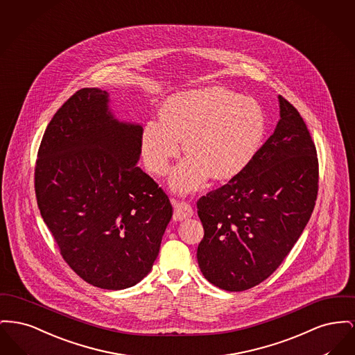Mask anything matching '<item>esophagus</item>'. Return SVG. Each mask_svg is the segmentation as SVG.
Returning <instances> with one entry per match:
<instances>
[{
    "label": "esophagus",
    "mask_w": 355,
    "mask_h": 355,
    "mask_svg": "<svg viewBox=\"0 0 355 355\" xmlns=\"http://www.w3.org/2000/svg\"><path fill=\"white\" fill-rule=\"evenodd\" d=\"M172 205L175 207L173 212V220H184L187 218L193 216V209L192 207L186 203V202H176L172 200Z\"/></svg>",
    "instance_id": "obj_1"
}]
</instances>
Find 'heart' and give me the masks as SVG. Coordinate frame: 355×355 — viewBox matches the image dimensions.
<instances>
[{"label": "heart", "mask_w": 355, "mask_h": 355, "mask_svg": "<svg viewBox=\"0 0 355 355\" xmlns=\"http://www.w3.org/2000/svg\"><path fill=\"white\" fill-rule=\"evenodd\" d=\"M266 135L259 103L222 87L171 96L162 119H150L141 132L143 159L150 172L164 175L182 150L189 153L173 169L171 187L182 193L203 186L212 175L230 180L250 166Z\"/></svg>", "instance_id": "heart-1"}]
</instances>
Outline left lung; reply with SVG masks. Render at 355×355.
<instances>
[{"instance_id":"left-lung-1","label":"left lung","mask_w":355,"mask_h":355,"mask_svg":"<svg viewBox=\"0 0 355 355\" xmlns=\"http://www.w3.org/2000/svg\"><path fill=\"white\" fill-rule=\"evenodd\" d=\"M280 119L250 166L198 200L205 236L198 263L205 279L244 291L284 261L313 214L317 148L297 108L279 96Z\"/></svg>"}]
</instances>
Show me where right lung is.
I'll list each match as a JSON object with an SVG mask.
<instances>
[{
	"label": "right lung",
	"mask_w": 355,
	"mask_h": 355,
	"mask_svg": "<svg viewBox=\"0 0 355 355\" xmlns=\"http://www.w3.org/2000/svg\"><path fill=\"white\" fill-rule=\"evenodd\" d=\"M108 92L83 88L48 124L38 148V208L76 274L104 290L143 279L172 218L166 192L137 167L139 124L121 123Z\"/></svg>",
	"instance_id": "obj_1"
}]
</instances>
